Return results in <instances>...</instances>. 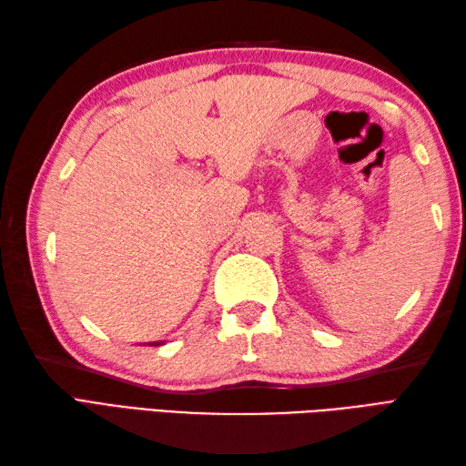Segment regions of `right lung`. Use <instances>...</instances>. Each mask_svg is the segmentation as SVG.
Wrapping results in <instances>:
<instances>
[{"mask_svg":"<svg viewBox=\"0 0 466 466\" xmlns=\"http://www.w3.org/2000/svg\"><path fill=\"white\" fill-rule=\"evenodd\" d=\"M150 344H152V346H160L162 342H150Z\"/></svg>","mask_w":466,"mask_h":466,"instance_id":"1","label":"right lung"}]
</instances>
